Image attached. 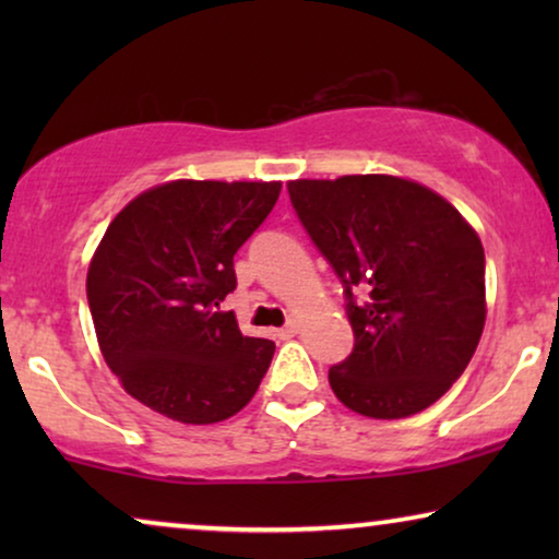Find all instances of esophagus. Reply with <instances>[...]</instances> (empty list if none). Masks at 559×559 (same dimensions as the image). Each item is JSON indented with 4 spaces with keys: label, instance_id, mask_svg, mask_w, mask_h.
I'll return each instance as SVG.
<instances>
[{
    "label": "esophagus",
    "instance_id": "1",
    "mask_svg": "<svg viewBox=\"0 0 559 559\" xmlns=\"http://www.w3.org/2000/svg\"><path fill=\"white\" fill-rule=\"evenodd\" d=\"M274 335H277L280 341L293 338V335H297V323H287L285 328H280V331H274Z\"/></svg>",
    "mask_w": 559,
    "mask_h": 559
}]
</instances>
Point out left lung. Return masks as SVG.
<instances>
[{"label":"left lung","mask_w":559,"mask_h":559,"mask_svg":"<svg viewBox=\"0 0 559 559\" xmlns=\"http://www.w3.org/2000/svg\"><path fill=\"white\" fill-rule=\"evenodd\" d=\"M289 201L338 274L354 350L331 366L358 415L409 417L453 386L486 323V257L445 198L394 175L287 182Z\"/></svg>","instance_id":"1"}]
</instances>
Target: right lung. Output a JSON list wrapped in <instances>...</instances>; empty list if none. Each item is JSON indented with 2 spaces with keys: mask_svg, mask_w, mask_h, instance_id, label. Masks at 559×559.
<instances>
[{
  "mask_svg": "<svg viewBox=\"0 0 559 559\" xmlns=\"http://www.w3.org/2000/svg\"><path fill=\"white\" fill-rule=\"evenodd\" d=\"M282 182L173 180L136 195L106 228L86 295L96 338L121 386L186 425L249 404L274 343L249 338L221 302L234 254L264 224Z\"/></svg>",
  "mask_w": 559,
  "mask_h": 559,
  "instance_id": "obj_1",
  "label": "right lung"
}]
</instances>
